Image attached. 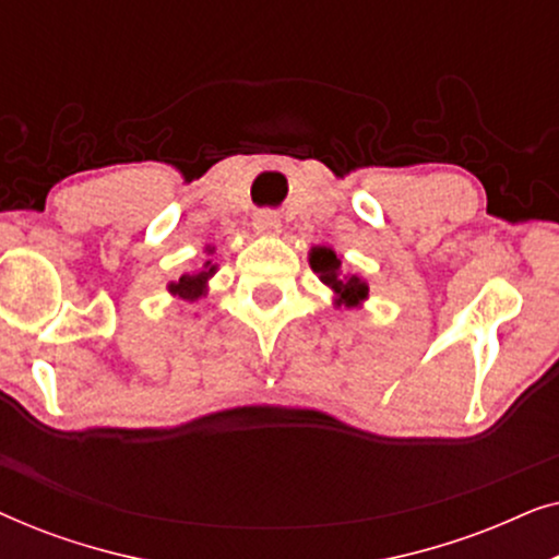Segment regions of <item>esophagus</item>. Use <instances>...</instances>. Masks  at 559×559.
Returning a JSON list of instances; mask_svg holds the SVG:
<instances>
[{"instance_id":"obj_1","label":"esophagus","mask_w":559,"mask_h":559,"mask_svg":"<svg viewBox=\"0 0 559 559\" xmlns=\"http://www.w3.org/2000/svg\"><path fill=\"white\" fill-rule=\"evenodd\" d=\"M280 228H282V221H280L277 213L259 211L254 216V231L259 236H277Z\"/></svg>"}]
</instances>
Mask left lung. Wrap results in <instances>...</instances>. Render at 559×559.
<instances>
[{
	"instance_id": "8db88e82",
	"label": "left lung",
	"mask_w": 559,
	"mask_h": 559,
	"mask_svg": "<svg viewBox=\"0 0 559 559\" xmlns=\"http://www.w3.org/2000/svg\"><path fill=\"white\" fill-rule=\"evenodd\" d=\"M308 262L318 280L333 293L335 308H361L369 300V282L343 270V257L335 254L331 247H312Z\"/></svg>"
}]
</instances>
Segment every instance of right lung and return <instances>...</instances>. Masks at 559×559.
Listing matches in <instances>:
<instances>
[{"instance_id": "right-lung-1", "label": "right lung", "mask_w": 559, "mask_h": 559, "mask_svg": "<svg viewBox=\"0 0 559 559\" xmlns=\"http://www.w3.org/2000/svg\"><path fill=\"white\" fill-rule=\"evenodd\" d=\"M205 257H211L216 247L205 243ZM218 272V264H213V259H205V262L198 266V270H190L182 274L180 280H175L167 285V293L173 297H178L182 302H198L201 297L209 295V282L213 280V274Z\"/></svg>"}]
</instances>
